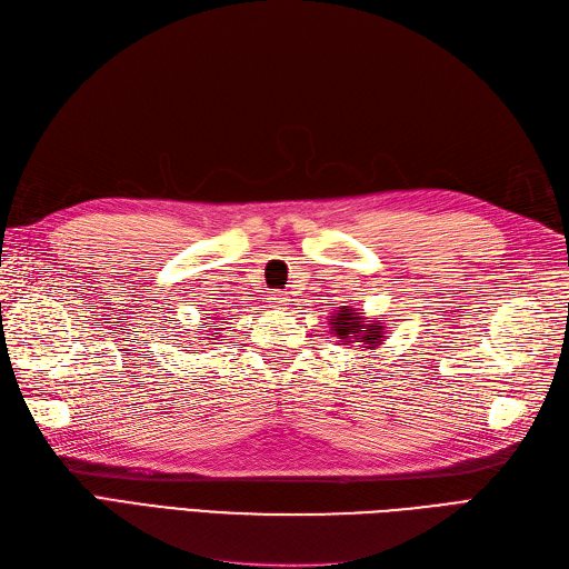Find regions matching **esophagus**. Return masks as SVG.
I'll use <instances>...</instances> for the list:
<instances>
[{"mask_svg": "<svg viewBox=\"0 0 569 569\" xmlns=\"http://www.w3.org/2000/svg\"><path fill=\"white\" fill-rule=\"evenodd\" d=\"M289 299H287V295H284V291H270V295H268V303L270 306H284Z\"/></svg>", "mask_w": 569, "mask_h": 569, "instance_id": "esophagus-1", "label": "esophagus"}]
</instances>
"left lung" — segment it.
Instances as JSON below:
<instances>
[{
    "mask_svg": "<svg viewBox=\"0 0 569 569\" xmlns=\"http://www.w3.org/2000/svg\"><path fill=\"white\" fill-rule=\"evenodd\" d=\"M332 325V335H337L339 341H363L360 347L363 349H375L380 347V341H385V325L380 320H370L363 313L353 311L351 306H341L339 311L330 316Z\"/></svg>",
    "mask_w": 569,
    "mask_h": 569,
    "instance_id": "left-lung-1",
    "label": "left lung"
}]
</instances>
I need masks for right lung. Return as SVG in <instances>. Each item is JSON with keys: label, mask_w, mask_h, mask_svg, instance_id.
<instances>
[{"label": "right lung", "mask_w": 569, "mask_h": 569, "mask_svg": "<svg viewBox=\"0 0 569 569\" xmlns=\"http://www.w3.org/2000/svg\"><path fill=\"white\" fill-rule=\"evenodd\" d=\"M206 327H211V330H226V327H218V325H213V322H206ZM211 330H206V332H211ZM213 335H218V332H213ZM211 335V337H213ZM211 337H203V339H211Z\"/></svg>", "instance_id": "right-lung-1"}]
</instances>
